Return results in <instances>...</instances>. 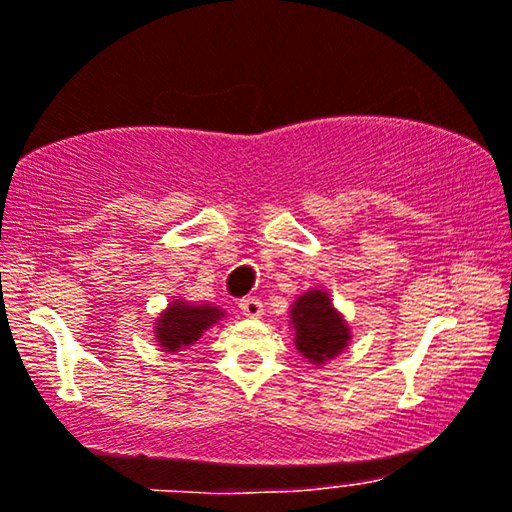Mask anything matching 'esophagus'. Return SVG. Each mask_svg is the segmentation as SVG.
I'll use <instances>...</instances> for the list:
<instances>
[{
  "instance_id": "1",
  "label": "esophagus",
  "mask_w": 512,
  "mask_h": 512,
  "mask_svg": "<svg viewBox=\"0 0 512 512\" xmlns=\"http://www.w3.org/2000/svg\"><path fill=\"white\" fill-rule=\"evenodd\" d=\"M240 310H242L244 317H249V319H261L263 317V303L258 298L240 300Z\"/></svg>"
}]
</instances>
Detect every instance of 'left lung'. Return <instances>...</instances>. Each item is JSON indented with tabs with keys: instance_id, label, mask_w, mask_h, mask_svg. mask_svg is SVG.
Wrapping results in <instances>:
<instances>
[{
	"instance_id": "obj_1",
	"label": "left lung",
	"mask_w": 512,
	"mask_h": 512,
	"mask_svg": "<svg viewBox=\"0 0 512 512\" xmlns=\"http://www.w3.org/2000/svg\"><path fill=\"white\" fill-rule=\"evenodd\" d=\"M291 328L296 349L314 366L331 361L338 356L347 342L352 340L347 321L333 307V300L326 291L312 289L296 298L291 305Z\"/></svg>"
}]
</instances>
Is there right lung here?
Returning <instances> with one entry per match:
<instances>
[{
    "mask_svg": "<svg viewBox=\"0 0 512 512\" xmlns=\"http://www.w3.org/2000/svg\"><path fill=\"white\" fill-rule=\"evenodd\" d=\"M223 314L226 312L216 305H191L184 300H174L156 321V340L165 352L177 354L184 347L195 345L209 326L223 319Z\"/></svg>",
    "mask_w": 512,
    "mask_h": 512,
    "instance_id": "1",
    "label": "right lung"
}]
</instances>
